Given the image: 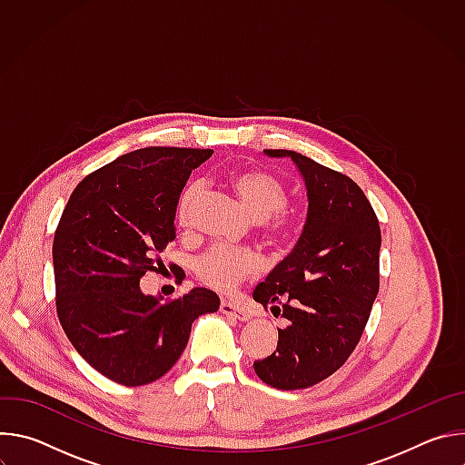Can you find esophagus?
Returning a JSON list of instances; mask_svg holds the SVG:
<instances>
[{
    "label": "esophagus",
    "mask_w": 465,
    "mask_h": 465,
    "mask_svg": "<svg viewBox=\"0 0 465 465\" xmlns=\"http://www.w3.org/2000/svg\"><path fill=\"white\" fill-rule=\"evenodd\" d=\"M221 312H223V314H228V316H233V318H237V320H242V322L250 318V312H248L244 307H241V305L230 302V300H223V302H221Z\"/></svg>",
    "instance_id": "1"
}]
</instances>
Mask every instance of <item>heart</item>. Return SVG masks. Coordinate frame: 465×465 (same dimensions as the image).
Returning a JSON list of instances; mask_svg holds the SVG:
<instances>
[{
	"label": "heart",
	"mask_w": 465,
	"mask_h": 465,
	"mask_svg": "<svg viewBox=\"0 0 465 465\" xmlns=\"http://www.w3.org/2000/svg\"><path fill=\"white\" fill-rule=\"evenodd\" d=\"M232 187L237 191L252 217L262 221V235L269 242L285 244L296 237L300 226L298 219L285 210L289 204V189L276 174L267 171H242L232 178ZM201 194V182H191L182 191L176 217L183 228L191 224ZM193 267L198 280L206 285L217 291H232L244 278L257 272L259 257L250 248L213 244L194 259Z\"/></svg>",
	"instance_id": "heart-1"
}]
</instances>
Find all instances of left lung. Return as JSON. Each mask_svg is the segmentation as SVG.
<instances>
[{
  "instance_id": "1",
  "label": "left lung",
  "mask_w": 465,
  "mask_h": 465,
  "mask_svg": "<svg viewBox=\"0 0 465 465\" xmlns=\"http://www.w3.org/2000/svg\"><path fill=\"white\" fill-rule=\"evenodd\" d=\"M309 213L294 250L259 283L253 300L289 320L278 348L253 362L262 382L302 390L333 375L357 348L379 292L381 228L364 191L346 174L300 153Z\"/></svg>"
}]
</instances>
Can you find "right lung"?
I'll list each match as a JSON object with an SVG mask.
<instances>
[{"label": "right lung", "instance_id": "right-lung-1", "mask_svg": "<svg viewBox=\"0 0 465 465\" xmlns=\"http://www.w3.org/2000/svg\"><path fill=\"white\" fill-rule=\"evenodd\" d=\"M212 149L147 147L90 173L74 189L53 241L54 303L64 333L99 373L123 386L165 375L196 316L215 312L208 289L160 302L140 280L174 241L178 198Z\"/></svg>", "mask_w": 465, "mask_h": 465}]
</instances>
